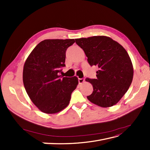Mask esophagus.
<instances>
[{
	"instance_id": "1",
	"label": "esophagus",
	"mask_w": 150,
	"mask_h": 150,
	"mask_svg": "<svg viewBox=\"0 0 150 150\" xmlns=\"http://www.w3.org/2000/svg\"><path fill=\"white\" fill-rule=\"evenodd\" d=\"M78 81H79V84H82V83H83V82H84V81H85V79H84V78H82V79H78Z\"/></svg>"
}]
</instances>
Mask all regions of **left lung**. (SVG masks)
<instances>
[{
    "mask_svg": "<svg viewBox=\"0 0 150 150\" xmlns=\"http://www.w3.org/2000/svg\"><path fill=\"white\" fill-rule=\"evenodd\" d=\"M75 42L84 50L90 65L98 68L96 79H86L93 88L88 99L103 108L116 104L133 80V68L128 53L120 44L106 36L77 39Z\"/></svg>",
    "mask_w": 150,
    "mask_h": 150,
    "instance_id": "1",
    "label": "left lung"
}]
</instances>
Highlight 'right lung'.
Segmentation results:
<instances>
[{"label": "right lung", "mask_w": 150, "mask_h": 150, "mask_svg": "<svg viewBox=\"0 0 150 150\" xmlns=\"http://www.w3.org/2000/svg\"><path fill=\"white\" fill-rule=\"evenodd\" d=\"M74 39L44 40L31 52L24 65L23 83L33 104L45 113H56L69 104L79 83L77 77L59 75L66 52Z\"/></svg>", "instance_id": "add662e5"}]
</instances>
